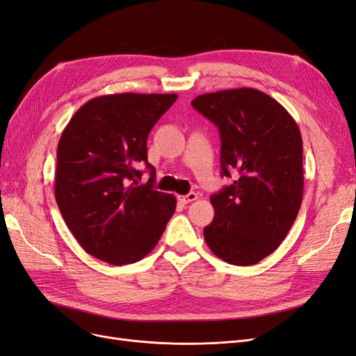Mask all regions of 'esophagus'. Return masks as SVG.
Here are the masks:
<instances>
[{"label": "esophagus", "mask_w": 356, "mask_h": 356, "mask_svg": "<svg viewBox=\"0 0 356 356\" xmlns=\"http://www.w3.org/2000/svg\"><path fill=\"white\" fill-rule=\"evenodd\" d=\"M196 199H197L196 193H188V195L178 196V200H179L181 203H184V204H187V203H190V202H195Z\"/></svg>", "instance_id": "34e87169"}]
</instances>
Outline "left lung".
Listing matches in <instances>:
<instances>
[{
	"mask_svg": "<svg viewBox=\"0 0 356 356\" xmlns=\"http://www.w3.org/2000/svg\"><path fill=\"white\" fill-rule=\"evenodd\" d=\"M193 108L218 127L221 175L236 179L211 196L204 241L221 260L251 266L270 255L294 224L303 199V141L291 114L250 88L204 93Z\"/></svg>",
	"mask_w": 356,
	"mask_h": 356,
	"instance_id": "left-lung-1",
	"label": "left lung"
}]
</instances>
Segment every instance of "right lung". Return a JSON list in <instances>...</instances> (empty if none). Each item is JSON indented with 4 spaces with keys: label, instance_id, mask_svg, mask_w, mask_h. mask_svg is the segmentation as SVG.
Masks as SVG:
<instances>
[{
    "label": "right lung",
    "instance_id": "obj_1",
    "mask_svg": "<svg viewBox=\"0 0 356 356\" xmlns=\"http://www.w3.org/2000/svg\"><path fill=\"white\" fill-rule=\"evenodd\" d=\"M175 93L98 96L77 110L58 144L55 197L83 250L113 266L153 250L175 212L174 195L154 188L147 138ZM152 175L147 185L137 168Z\"/></svg>",
    "mask_w": 356,
    "mask_h": 356
}]
</instances>
